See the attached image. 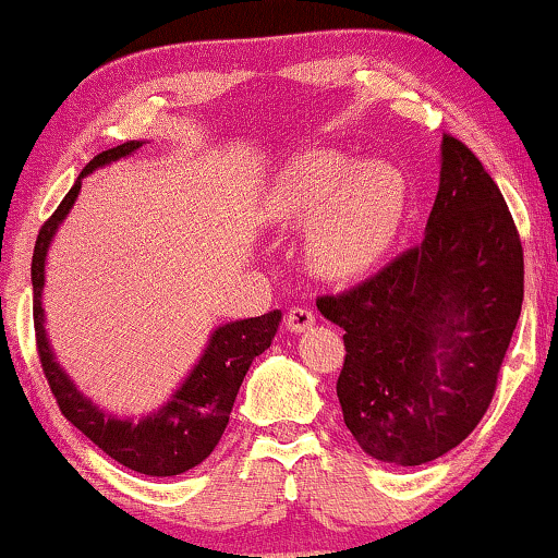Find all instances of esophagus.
<instances>
[{
	"label": "esophagus",
	"instance_id": "1",
	"mask_svg": "<svg viewBox=\"0 0 558 558\" xmlns=\"http://www.w3.org/2000/svg\"><path fill=\"white\" fill-rule=\"evenodd\" d=\"M312 323H315V312H312L310 307H302V304H296V307L287 312V327L292 332L310 330Z\"/></svg>",
	"mask_w": 558,
	"mask_h": 558
}]
</instances>
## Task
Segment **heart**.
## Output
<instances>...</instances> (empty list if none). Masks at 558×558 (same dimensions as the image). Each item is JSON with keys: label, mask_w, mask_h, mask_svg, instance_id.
Listing matches in <instances>:
<instances>
[{"label": "heart", "mask_w": 558, "mask_h": 558, "mask_svg": "<svg viewBox=\"0 0 558 558\" xmlns=\"http://www.w3.org/2000/svg\"><path fill=\"white\" fill-rule=\"evenodd\" d=\"M403 210V182L391 165L310 149L289 162L266 201L271 223L307 226L304 254L319 277L345 279L376 262Z\"/></svg>", "instance_id": "b5f03b06"}]
</instances>
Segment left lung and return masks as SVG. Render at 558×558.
<instances>
[{"label":"left lung","instance_id":"8db88e82","mask_svg":"<svg viewBox=\"0 0 558 558\" xmlns=\"http://www.w3.org/2000/svg\"><path fill=\"white\" fill-rule=\"evenodd\" d=\"M523 304V246L500 187L457 136L422 243L361 284L317 296L345 335L342 418L376 460L447 454L485 416Z\"/></svg>","mask_w":558,"mask_h":558}]
</instances>
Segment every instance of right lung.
<instances>
[{
	"label": "right lung",
	"instance_id": "add662e5",
	"mask_svg": "<svg viewBox=\"0 0 558 558\" xmlns=\"http://www.w3.org/2000/svg\"><path fill=\"white\" fill-rule=\"evenodd\" d=\"M140 147L142 142H124L90 159L83 167L78 180L73 182V187L68 190V195L60 201L58 210L45 220L40 233H37L33 251L35 345L50 391L68 422L78 426L96 447H101L111 460L124 464V468L151 477H170L193 470L216 449L228 426V416H231L243 376H246L251 361L271 345L281 312L271 310L262 317L218 327L213 332L210 345L205 348L201 363L195 365V371L190 373L180 391L172 396V401L159 409L157 414L142 418L140 424L121 422V418L104 414L86 396L78 393V388L52 361L48 338H45L43 330L40 294L45 284V256H48L50 239L58 223L68 216L75 197H78L83 174L94 172L96 167L109 165L113 159L132 155Z\"/></svg>",
	"mask_w": 558,
	"mask_h": 558
}]
</instances>
